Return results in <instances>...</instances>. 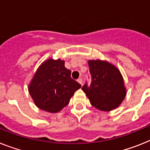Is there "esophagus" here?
I'll return each instance as SVG.
<instances>
[{
	"mask_svg": "<svg viewBox=\"0 0 150 150\" xmlns=\"http://www.w3.org/2000/svg\"><path fill=\"white\" fill-rule=\"evenodd\" d=\"M77 81H78V82L79 83V84H81V85H82V79H81V78H80V79H78Z\"/></svg>",
	"mask_w": 150,
	"mask_h": 150,
	"instance_id": "obj_1",
	"label": "esophagus"
}]
</instances>
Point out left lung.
Instances as JSON below:
<instances>
[{
    "label": "left lung",
    "instance_id": "8db88e82",
    "mask_svg": "<svg viewBox=\"0 0 150 150\" xmlns=\"http://www.w3.org/2000/svg\"><path fill=\"white\" fill-rule=\"evenodd\" d=\"M91 81L81 88L91 104L103 111L117 108L126 96V89L120 71L108 62L88 61Z\"/></svg>",
    "mask_w": 150,
    "mask_h": 150
}]
</instances>
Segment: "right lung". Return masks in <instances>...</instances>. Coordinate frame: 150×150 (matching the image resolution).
I'll list each match as a JSON object with an SVG mask.
<instances>
[{"mask_svg":"<svg viewBox=\"0 0 150 150\" xmlns=\"http://www.w3.org/2000/svg\"><path fill=\"white\" fill-rule=\"evenodd\" d=\"M81 85L71 78V71L61 59H49L37 69L29 86V92L39 108L51 113L67 106Z\"/></svg>","mask_w":150,"mask_h":150,"instance_id":"right-lung-1","label":"right lung"}]
</instances>
